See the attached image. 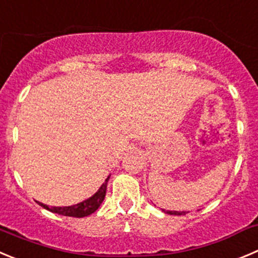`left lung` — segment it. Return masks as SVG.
<instances>
[{
	"mask_svg": "<svg viewBox=\"0 0 258 258\" xmlns=\"http://www.w3.org/2000/svg\"><path fill=\"white\" fill-rule=\"evenodd\" d=\"M163 211L167 214H169V215H186V211H170V210L165 211L164 209H163Z\"/></svg>",
	"mask_w": 258,
	"mask_h": 258,
	"instance_id": "8db88e82",
	"label": "left lung"
}]
</instances>
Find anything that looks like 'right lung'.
I'll return each instance as SVG.
<instances>
[{
    "instance_id": "obj_1",
    "label": "right lung",
    "mask_w": 258,
    "mask_h": 258,
    "mask_svg": "<svg viewBox=\"0 0 258 258\" xmlns=\"http://www.w3.org/2000/svg\"><path fill=\"white\" fill-rule=\"evenodd\" d=\"M110 175H108L107 179L104 180V183L100 186V188L95 192L91 197L89 199L84 200L83 202H79L76 205H71V206H48L42 204V202L37 201L42 208L47 209L48 211H52L54 214H58V215H63V216H72V218H85V216L90 215V214L95 213L98 210L100 205H102V202L104 201L105 197V192H107V184L108 180H109Z\"/></svg>"
}]
</instances>
